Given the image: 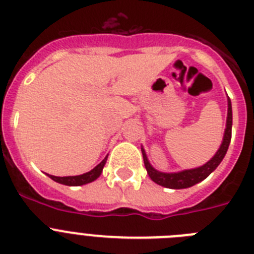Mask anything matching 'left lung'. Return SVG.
Returning <instances> with one entry per match:
<instances>
[{
    "mask_svg": "<svg viewBox=\"0 0 254 254\" xmlns=\"http://www.w3.org/2000/svg\"><path fill=\"white\" fill-rule=\"evenodd\" d=\"M232 126H233V112H232V102L228 96V117H226V128L224 132L223 142L220 145L219 150L216 154L210 159L206 164L201 165L198 168H193V169H186L182 172L176 173H164L159 172L155 169L150 164L149 159L146 156L145 149L141 147L143 156V163H145V168L147 170V174L151 178L152 182H155L156 185L163 186L165 188H172V190H183V188L192 187V186L197 185L199 182H202L203 179L207 178L211 173L214 172L219 164L223 161L224 156H225L228 147L230 145V140H232Z\"/></svg>",
    "mask_w": 254,
    "mask_h": 254,
    "instance_id": "1",
    "label": "left lung"
}]
</instances>
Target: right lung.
<instances>
[{
    "instance_id": "right-lung-1",
    "label": "right lung",
    "mask_w": 254,
    "mask_h": 254,
    "mask_svg": "<svg viewBox=\"0 0 254 254\" xmlns=\"http://www.w3.org/2000/svg\"><path fill=\"white\" fill-rule=\"evenodd\" d=\"M108 155L100 161L98 165H96L94 169H91L90 172L84 173V174H80V176H69V177H56V176H49L48 177L51 179H53L57 183H61V185L64 186H82V185H87V183H91L95 179H98L100 177L103 172V168H104L105 163H107Z\"/></svg>"
}]
</instances>
